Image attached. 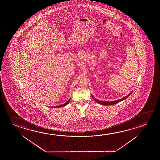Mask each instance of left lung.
Here are the masks:
<instances>
[{
    "instance_id": "8db88e82",
    "label": "left lung",
    "mask_w": 160,
    "mask_h": 160,
    "mask_svg": "<svg viewBox=\"0 0 160 160\" xmlns=\"http://www.w3.org/2000/svg\"><path fill=\"white\" fill-rule=\"evenodd\" d=\"M131 92L128 95H127V96H126L125 97H123V98H121L120 99L118 100H115V101H112V102H104V101H101V100H99L97 99H95L94 97H93L92 95V97L94 99L95 101L97 102V103H98V104H102V105H114V104H117V103H118V102H120L121 101H122V100H124L126 99H127L128 97L130 95L132 94V92Z\"/></svg>"
}]
</instances>
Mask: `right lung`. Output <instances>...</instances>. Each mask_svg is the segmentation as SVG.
I'll use <instances>...</instances> for the list:
<instances>
[{
	"label": "right lung",
	"mask_w": 160,
	"mask_h": 160,
	"mask_svg": "<svg viewBox=\"0 0 160 160\" xmlns=\"http://www.w3.org/2000/svg\"><path fill=\"white\" fill-rule=\"evenodd\" d=\"M71 99V98L68 99V101L67 102H66L65 104H62V105H58V106H56V107H53V108H60V107H65L66 105H68V103H69V102H70V100Z\"/></svg>",
	"instance_id": "1"
}]
</instances>
